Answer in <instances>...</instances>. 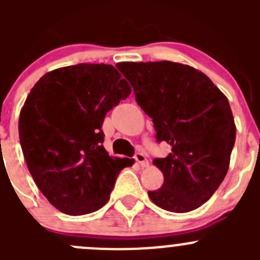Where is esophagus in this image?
<instances>
[{"label": "esophagus", "mask_w": 260, "mask_h": 260, "mask_svg": "<svg viewBox=\"0 0 260 260\" xmlns=\"http://www.w3.org/2000/svg\"><path fill=\"white\" fill-rule=\"evenodd\" d=\"M135 159L141 165L142 167H147L148 166V159H147L146 154L143 152H136L135 154Z\"/></svg>", "instance_id": "esophagus-1"}]
</instances>
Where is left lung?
<instances>
[{
    "instance_id": "obj_1",
    "label": "left lung",
    "mask_w": 260,
    "mask_h": 260,
    "mask_svg": "<svg viewBox=\"0 0 260 260\" xmlns=\"http://www.w3.org/2000/svg\"><path fill=\"white\" fill-rule=\"evenodd\" d=\"M117 68L152 118L157 142L172 147L169 156L153 159L164 183L148 196L171 212L200 208L224 180L235 143L226 96L205 74L179 62H120Z\"/></svg>"
}]
</instances>
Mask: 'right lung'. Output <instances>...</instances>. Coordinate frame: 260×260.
Here are the masks:
<instances>
[{"label":"right lung","instance_id":"add662e5","mask_svg":"<svg viewBox=\"0 0 260 260\" xmlns=\"http://www.w3.org/2000/svg\"><path fill=\"white\" fill-rule=\"evenodd\" d=\"M131 94L112 65L79 64L44 75L21 109L18 135L34 181L68 215L99 210L111 198L124 158L103 147L106 114Z\"/></svg>","mask_w":260,"mask_h":260}]
</instances>
